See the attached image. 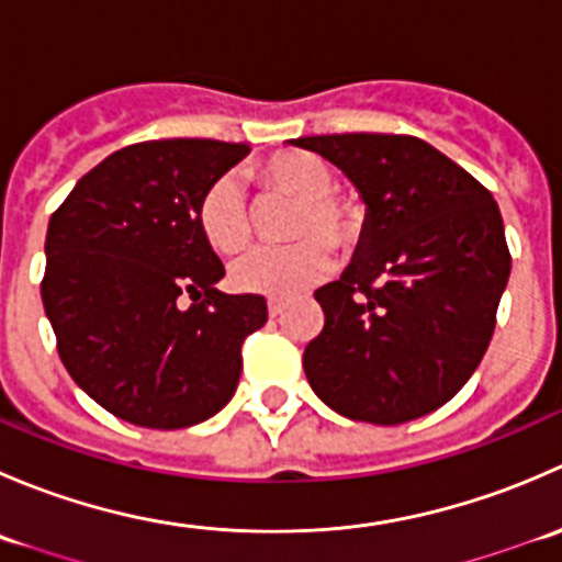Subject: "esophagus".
<instances>
[{
    "label": "esophagus",
    "instance_id": "obj_1",
    "mask_svg": "<svg viewBox=\"0 0 562 562\" xmlns=\"http://www.w3.org/2000/svg\"><path fill=\"white\" fill-rule=\"evenodd\" d=\"M282 310H285V304H282L280 299H269V315H271V317L282 315Z\"/></svg>",
    "mask_w": 562,
    "mask_h": 562
}]
</instances>
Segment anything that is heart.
<instances>
[{"instance_id": "1", "label": "heart", "mask_w": 562, "mask_h": 562, "mask_svg": "<svg viewBox=\"0 0 562 562\" xmlns=\"http://www.w3.org/2000/svg\"><path fill=\"white\" fill-rule=\"evenodd\" d=\"M269 190L296 198L285 225V247H260L231 266V282L247 293L291 296L315 285L331 269V249L348 247L359 236L361 217L353 203L334 192V173L307 151H280L260 166ZM198 228L217 252H239L252 236V214L236 176L225 173L198 201Z\"/></svg>"}]
</instances>
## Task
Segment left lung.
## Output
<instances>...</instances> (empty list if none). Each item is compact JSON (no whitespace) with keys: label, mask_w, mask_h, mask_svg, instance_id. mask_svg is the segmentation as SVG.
I'll return each mask as SVG.
<instances>
[{"label":"left lung","mask_w":562,"mask_h":562,"mask_svg":"<svg viewBox=\"0 0 562 562\" xmlns=\"http://www.w3.org/2000/svg\"><path fill=\"white\" fill-rule=\"evenodd\" d=\"M364 201L353 260L317 288L310 386L350 422H413L468 383L512 274L501 209L464 168L413 135H310Z\"/></svg>","instance_id":"left-lung-1"}]
</instances>
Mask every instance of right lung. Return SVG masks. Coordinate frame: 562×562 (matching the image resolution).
I'll return each instance as SVG.
<instances>
[{
	"label": "right lung",
	"mask_w": 562,
	"mask_h": 562,
	"mask_svg": "<svg viewBox=\"0 0 562 562\" xmlns=\"http://www.w3.org/2000/svg\"><path fill=\"white\" fill-rule=\"evenodd\" d=\"M247 155V144L209 138L124 146L50 217L40 293L61 364L135 427L181 429L223 411L241 342L269 315L260 296L217 291L223 260L195 214L206 187Z\"/></svg>",
	"instance_id": "right-lung-1"
}]
</instances>
